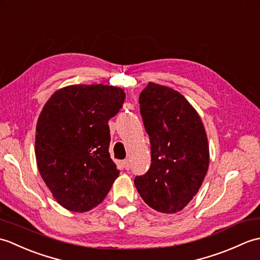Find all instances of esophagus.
I'll use <instances>...</instances> for the list:
<instances>
[{
  "label": "esophagus",
  "mask_w": 260,
  "mask_h": 260,
  "mask_svg": "<svg viewBox=\"0 0 260 260\" xmlns=\"http://www.w3.org/2000/svg\"><path fill=\"white\" fill-rule=\"evenodd\" d=\"M123 165L125 170H129L131 169V161L129 159H125V161H123Z\"/></svg>",
  "instance_id": "esophagus-1"
}]
</instances>
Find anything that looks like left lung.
Listing matches in <instances>:
<instances>
[{
  "mask_svg": "<svg viewBox=\"0 0 260 260\" xmlns=\"http://www.w3.org/2000/svg\"><path fill=\"white\" fill-rule=\"evenodd\" d=\"M140 109L151 142V168L136 176L148 207L176 213L186 207L206 178L210 153L200 115L183 95L154 82L140 95Z\"/></svg>",
  "mask_w": 260,
  "mask_h": 260,
  "instance_id": "obj_1",
  "label": "left lung"
}]
</instances>
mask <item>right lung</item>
Instances as JSON below:
<instances>
[{
	"label": "right lung",
	"instance_id": "add662e5",
	"mask_svg": "<svg viewBox=\"0 0 260 260\" xmlns=\"http://www.w3.org/2000/svg\"><path fill=\"white\" fill-rule=\"evenodd\" d=\"M125 92L108 85H71L48 99L38 118L36 158L42 180L64 209L87 212L118 178L109 154L108 120Z\"/></svg>",
	"mask_w": 260,
	"mask_h": 260
}]
</instances>
